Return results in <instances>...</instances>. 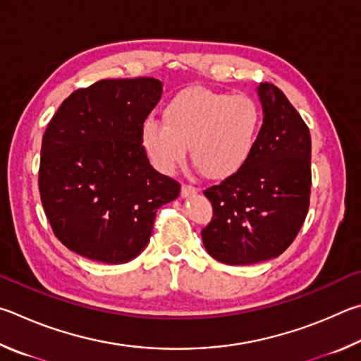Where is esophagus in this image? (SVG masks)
<instances>
[{"instance_id":"34e87169","label":"esophagus","mask_w":361,"mask_h":361,"mask_svg":"<svg viewBox=\"0 0 361 361\" xmlns=\"http://www.w3.org/2000/svg\"><path fill=\"white\" fill-rule=\"evenodd\" d=\"M197 193V188H195L193 185H188V184H184L180 188V195L184 198H188V197H193V195Z\"/></svg>"}]
</instances>
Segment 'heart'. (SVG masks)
<instances>
[{
  "label": "heart",
  "instance_id": "b5f03b06",
  "mask_svg": "<svg viewBox=\"0 0 361 361\" xmlns=\"http://www.w3.org/2000/svg\"><path fill=\"white\" fill-rule=\"evenodd\" d=\"M163 125L147 120L141 139L145 154L161 173L185 160L187 147L198 173L212 180L236 174L254 152L262 128V111L247 94H230L190 87L171 98L161 112Z\"/></svg>",
  "mask_w": 361,
  "mask_h": 361
}]
</instances>
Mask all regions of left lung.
Returning a JSON list of instances; mask_svg holds the SVG:
<instances>
[{"instance_id": "obj_1", "label": "left lung", "mask_w": 361, "mask_h": 361, "mask_svg": "<svg viewBox=\"0 0 361 361\" xmlns=\"http://www.w3.org/2000/svg\"><path fill=\"white\" fill-rule=\"evenodd\" d=\"M263 125L249 161L203 192L212 220L201 231L212 258L254 264L279 257L300 233L311 195V133L273 84L258 87Z\"/></svg>"}]
</instances>
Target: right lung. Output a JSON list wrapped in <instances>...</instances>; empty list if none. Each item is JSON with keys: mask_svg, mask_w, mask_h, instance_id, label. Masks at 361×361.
Masks as SVG:
<instances>
[{"mask_svg": "<svg viewBox=\"0 0 361 361\" xmlns=\"http://www.w3.org/2000/svg\"><path fill=\"white\" fill-rule=\"evenodd\" d=\"M161 98L154 78L103 79L63 101L42 136L39 193L59 241L122 264L147 245L157 209L180 184L152 168L144 120Z\"/></svg>", "mask_w": 361, "mask_h": 361, "instance_id": "add662e5", "label": "right lung"}]
</instances>
